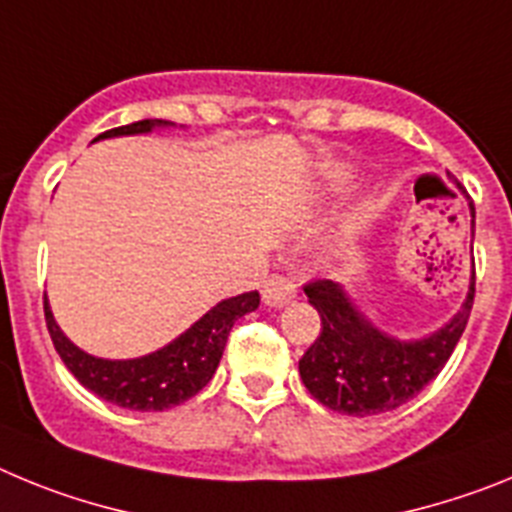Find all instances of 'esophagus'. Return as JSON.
<instances>
[{"mask_svg":"<svg viewBox=\"0 0 512 512\" xmlns=\"http://www.w3.org/2000/svg\"><path fill=\"white\" fill-rule=\"evenodd\" d=\"M297 284L295 279L287 277V274H271L264 282V289H261V297L269 307H282L287 305L289 300H295Z\"/></svg>","mask_w":512,"mask_h":512,"instance_id":"esophagus-1","label":"esophagus"}]
</instances>
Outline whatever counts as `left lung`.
Instances as JSON below:
<instances>
[{
    "instance_id": "left-lung-1",
    "label": "left lung",
    "mask_w": 512,
    "mask_h": 512,
    "mask_svg": "<svg viewBox=\"0 0 512 512\" xmlns=\"http://www.w3.org/2000/svg\"><path fill=\"white\" fill-rule=\"evenodd\" d=\"M305 295L320 315V336L300 359L302 382L325 408L364 418L397 410L438 377L467 328L474 271L459 315L420 341L384 336L330 279L305 284Z\"/></svg>"
}]
</instances>
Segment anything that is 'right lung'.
Returning a JSON list of instances; mask_svg holds the SVG:
<instances>
[{"label": "right lung", "instance_id": "add662e5", "mask_svg": "<svg viewBox=\"0 0 512 512\" xmlns=\"http://www.w3.org/2000/svg\"><path fill=\"white\" fill-rule=\"evenodd\" d=\"M158 125H169V122L138 120L122 125V128L107 130L99 138L148 133ZM256 307H259V292H243V295L230 297V300H223L220 305L212 307L187 333H182L156 354L130 361H107L84 354L81 348H76L69 338L63 336L61 328L53 320L48 300H43L45 325H48L53 346H56L66 369L89 392L128 410H169L197 395L215 374L235 320L256 310Z\"/></svg>", "mask_w": 512, "mask_h": 512}]
</instances>
